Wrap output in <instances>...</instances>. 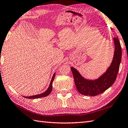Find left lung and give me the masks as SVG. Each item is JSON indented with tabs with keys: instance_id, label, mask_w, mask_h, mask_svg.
<instances>
[{
	"instance_id": "8db88e82",
	"label": "left lung",
	"mask_w": 128,
	"mask_h": 128,
	"mask_svg": "<svg viewBox=\"0 0 128 128\" xmlns=\"http://www.w3.org/2000/svg\"><path fill=\"white\" fill-rule=\"evenodd\" d=\"M114 51L112 62L106 72L96 79L84 78L77 69L71 67L75 86L80 94L94 96L103 93L112 86L116 79L122 59V48L118 37L113 38Z\"/></svg>"
}]
</instances>
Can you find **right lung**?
<instances>
[{
    "label": "right lung",
    "mask_w": 128,
    "mask_h": 128,
    "mask_svg": "<svg viewBox=\"0 0 128 128\" xmlns=\"http://www.w3.org/2000/svg\"><path fill=\"white\" fill-rule=\"evenodd\" d=\"M55 75H56V72H54L52 78V79L50 82V85H49L48 88H47V90L43 92V93L38 94H36V95H34V96H23V97L28 99H35V98H42V97H44L48 96V95L50 94V92H52V90L53 81L54 79V78H55Z\"/></svg>",
    "instance_id": "right-lung-1"
}]
</instances>
